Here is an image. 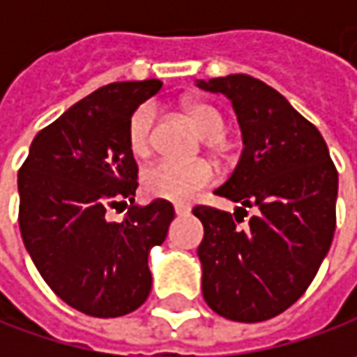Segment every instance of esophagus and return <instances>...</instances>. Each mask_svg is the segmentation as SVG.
I'll return each mask as SVG.
<instances>
[{
  "instance_id": "1",
  "label": "esophagus",
  "mask_w": 357,
  "mask_h": 357,
  "mask_svg": "<svg viewBox=\"0 0 357 357\" xmlns=\"http://www.w3.org/2000/svg\"><path fill=\"white\" fill-rule=\"evenodd\" d=\"M174 213H176V216H185V214L190 213V206H186V204H176V206H174Z\"/></svg>"
}]
</instances>
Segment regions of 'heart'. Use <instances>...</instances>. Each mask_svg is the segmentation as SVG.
<instances>
[{"label": "heart", "mask_w": 357, "mask_h": 357, "mask_svg": "<svg viewBox=\"0 0 357 357\" xmlns=\"http://www.w3.org/2000/svg\"><path fill=\"white\" fill-rule=\"evenodd\" d=\"M185 115L204 139H216L225 130V119L213 105L204 101L185 103ZM157 113L153 105H141L129 119L127 144L135 157L144 158L151 155L155 144ZM213 167L204 160L197 162H174L158 160L143 172L144 192L153 199L169 200L176 204H188L197 199L200 190L213 183Z\"/></svg>", "instance_id": "heart-1"}]
</instances>
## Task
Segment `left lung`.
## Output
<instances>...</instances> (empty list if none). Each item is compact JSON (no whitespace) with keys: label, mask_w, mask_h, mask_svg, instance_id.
I'll list each match as a JSON object with an SVG mask.
<instances>
[{"label":"left lung","mask_w":357,"mask_h":357,"mask_svg":"<svg viewBox=\"0 0 357 357\" xmlns=\"http://www.w3.org/2000/svg\"><path fill=\"white\" fill-rule=\"evenodd\" d=\"M197 85L230 99L244 143L234 172L214 192L238 202L236 212L259 211L240 227L236 213L192 208L204 227L202 296L222 318L264 322L306 292L330 250L337 171L320 130L260 79L236 73Z\"/></svg>","instance_id":"obj_1"}]
</instances>
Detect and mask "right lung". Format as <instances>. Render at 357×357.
<instances>
[{"mask_svg": "<svg viewBox=\"0 0 357 357\" xmlns=\"http://www.w3.org/2000/svg\"><path fill=\"white\" fill-rule=\"evenodd\" d=\"M158 79L93 91L35 135L17 174L23 244L49 288L95 318H117L149 298V252L174 218L169 200L135 204L139 167L127 125ZM130 204L121 223L111 208ZM119 213V211H117Z\"/></svg>", "mask_w": 357, "mask_h": 357, "instance_id": "add662e5", "label": "right lung"}]
</instances>
